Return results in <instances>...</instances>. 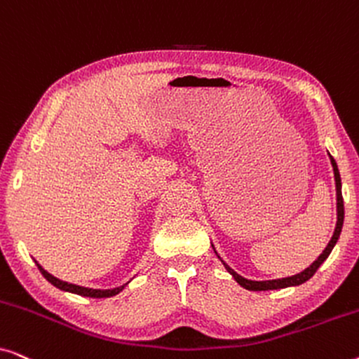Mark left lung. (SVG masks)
Returning <instances> with one entry per match:
<instances>
[{
  "mask_svg": "<svg viewBox=\"0 0 359 359\" xmlns=\"http://www.w3.org/2000/svg\"><path fill=\"white\" fill-rule=\"evenodd\" d=\"M332 160V165H333V171H335V181H337V212H338V220H337V227H335V232H333V237L330 242H328L327 248L323 250L320 257H318L316 262H313L311 266L307 269H304L302 273L296 274V276H291V278H283V279H274V281H248V279H245L240 276L233 271L232 268L227 266L225 264V268H227V271L232 274V276L237 279V283L240 286H243L245 289H248V291H271V289H283V287H289V286H297V284H302L306 283L307 279H311L316 271L318 269V266L325 262L328 258V255L335 247L338 237H340V232H341V225H343V217H345V208H343V196H341V180H340V171H338V166H337V161L333 160V156H330Z\"/></svg>",
  "mask_w": 359,
  "mask_h": 359,
  "instance_id": "obj_1",
  "label": "left lung"
}]
</instances>
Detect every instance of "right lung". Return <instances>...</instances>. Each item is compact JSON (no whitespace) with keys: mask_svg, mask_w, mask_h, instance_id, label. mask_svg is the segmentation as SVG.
<instances>
[{"mask_svg":"<svg viewBox=\"0 0 359 359\" xmlns=\"http://www.w3.org/2000/svg\"><path fill=\"white\" fill-rule=\"evenodd\" d=\"M37 268L41 269V273L43 274V278H46L48 283H52L53 286L58 287V289H62V291H68V292L78 294V296L93 297V299L111 297V296H116L117 292H121L122 289H124V286H121V287H116V289H106V291H101V289H88V287H81V286H76V284H70V283L60 281V279H57L55 276H52L50 273H47L46 269H43L39 263H37Z\"/></svg>","mask_w":359,"mask_h":359,"instance_id":"right-lung-1","label":"right lung"}]
</instances>
